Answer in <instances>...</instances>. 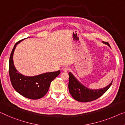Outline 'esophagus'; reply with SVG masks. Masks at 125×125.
Here are the masks:
<instances>
[{
	"instance_id": "obj_1",
	"label": "esophagus",
	"mask_w": 125,
	"mask_h": 125,
	"mask_svg": "<svg viewBox=\"0 0 125 125\" xmlns=\"http://www.w3.org/2000/svg\"><path fill=\"white\" fill-rule=\"evenodd\" d=\"M69 70H70V67H64L63 69V71L64 72H67Z\"/></svg>"
}]
</instances>
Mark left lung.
Instances as JSON below:
<instances>
[{
  "label": "left lung",
  "mask_w": 125,
  "mask_h": 125,
  "mask_svg": "<svg viewBox=\"0 0 125 125\" xmlns=\"http://www.w3.org/2000/svg\"><path fill=\"white\" fill-rule=\"evenodd\" d=\"M104 44L108 45V43L103 42ZM68 89L71 95L74 99L81 102L93 101L100 97L108 90L112 83L113 80L107 86L99 89H90L85 86L76 79L73 74L69 72Z\"/></svg>",
  "instance_id": "8db88e82"
}]
</instances>
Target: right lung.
I'll use <instances>...</instances> for the list:
<instances>
[{
	"instance_id": "add662e5",
	"label": "right lung",
	"mask_w": 125,
	"mask_h": 125,
	"mask_svg": "<svg viewBox=\"0 0 125 125\" xmlns=\"http://www.w3.org/2000/svg\"><path fill=\"white\" fill-rule=\"evenodd\" d=\"M22 39L15 44L10 53L9 62V73L10 82L14 90L24 97L30 99H38L47 93L51 82L60 73V71L46 72L37 76H27L20 73L13 63V54L17 45Z\"/></svg>"
}]
</instances>
